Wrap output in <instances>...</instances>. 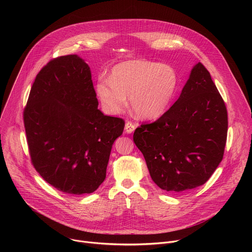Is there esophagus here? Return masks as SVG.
<instances>
[{"mask_svg":"<svg viewBox=\"0 0 252 252\" xmlns=\"http://www.w3.org/2000/svg\"><path fill=\"white\" fill-rule=\"evenodd\" d=\"M134 129H135V125L133 123H131V122H126V126H125L126 132L131 133V132H133Z\"/></svg>","mask_w":252,"mask_h":252,"instance_id":"obj_1","label":"esophagus"}]
</instances>
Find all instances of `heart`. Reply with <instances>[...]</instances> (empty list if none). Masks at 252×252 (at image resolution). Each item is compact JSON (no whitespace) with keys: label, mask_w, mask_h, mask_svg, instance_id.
I'll use <instances>...</instances> for the list:
<instances>
[{"label":"heart","mask_w":252,"mask_h":252,"mask_svg":"<svg viewBox=\"0 0 252 252\" xmlns=\"http://www.w3.org/2000/svg\"><path fill=\"white\" fill-rule=\"evenodd\" d=\"M177 85V74L170 65L147 60H129L116 64L110 79L99 77L94 90L106 114H122L128 96L136 117L155 120L168 109Z\"/></svg>","instance_id":"1"}]
</instances>
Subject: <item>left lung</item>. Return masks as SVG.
<instances>
[{
  "label": "left lung",
  "mask_w": 252,
  "mask_h": 252,
  "mask_svg": "<svg viewBox=\"0 0 252 252\" xmlns=\"http://www.w3.org/2000/svg\"><path fill=\"white\" fill-rule=\"evenodd\" d=\"M225 103L205 66L196 63L181 95L158 121L140 125L133 141L154 183L182 192L205 184L222 160L227 136Z\"/></svg>",
  "instance_id": "1"
}]
</instances>
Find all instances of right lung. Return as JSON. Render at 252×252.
<instances>
[{"instance_id": "add662e5", "label": "right lung", "mask_w": 252, "mask_h": 252, "mask_svg": "<svg viewBox=\"0 0 252 252\" xmlns=\"http://www.w3.org/2000/svg\"><path fill=\"white\" fill-rule=\"evenodd\" d=\"M97 105L90 66L77 55L49 62L32 86L24 110L31 160L60 191L92 193L104 181L125 121Z\"/></svg>"}]
</instances>
